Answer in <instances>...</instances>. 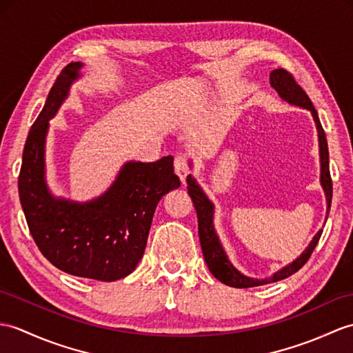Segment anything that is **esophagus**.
<instances>
[{
  "mask_svg": "<svg viewBox=\"0 0 353 353\" xmlns=\"http://www.w3.org/2000/svg\"><path fill=\"white\" fill-rule=\"evenodd\" d=\"M174 170H176V174L180 177L182 182H185L188 174H190V167H188V158L185 154H179L174 159Z\"/></svg>",
  "mask_w": 353,
  "mask_h": 353,
  "instance_id": "esophagus-1",
  "label": "esophagus"
}]
</instances>
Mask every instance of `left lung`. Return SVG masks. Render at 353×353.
Wrapping results in <instances>:
<instances>
[{
  "instance_id": "1",
  "label": "left lung",
  "mask_w": 353,
  "mask_h": 353,
  "mask_svg": "<svg viewBox=\"0 0 353 353\" xmlns=\"http://www.w3.org/2000/svg\"><path fill=\"white\" fill-rule=\"evenodd\" d=\"M270 85L281 97L284 102L290 105L299 106V108L308 110L313 116V120L316 123L317 129V138H319V157H321V185L323 188L325 199H326V215L330 214L331 208V200H332V182H331V174H330V153H327V143H326V135L325 130L321 125V120H319L317 111L314 110L313 103H311L310 97L307 93L302 90L294 78L290 75L288 70L284 69H275L270 72ZM188 182V194L192 199L194 208L196 210V218H199V236H200V245L203 250L204 260H206V265L216 280L224 283L225 285H230V288L236 289H247V288H256V285H263L269 283H275L284 280L307 263L310 259L311 252L314 251L316 245L321 239L322 230H319L313 241L308 243L305 251L301 254L298 259H294L292 263L285 265L280 270H276L268 278H251L243 275L242 272L237 270L230 260H228L227 252L224 251L223 243H221L219 237L215 232L214 225V214H215V206L212 203L208 195L204 194L201 186L196 183V180L190 174L186 177ZM327 218V216H326Z\"/></svg>"
}]
</instances>
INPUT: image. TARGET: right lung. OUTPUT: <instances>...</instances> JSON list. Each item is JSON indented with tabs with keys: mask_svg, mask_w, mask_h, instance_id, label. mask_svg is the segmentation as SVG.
I'll use <instances>...</instances> for the list:
<instances>
[{
	"mask_svg": "<svg viewBox=\"0 0 353 353\" xmlns=\"http://www.w3.org/2000/svg\"><path fill=\"white\" fill-rule=\"evenodd\" d=\"M83 63L65 65L42 112L31 126L22 154L19 199L40 252L63 272L97 281H116L135 270L149 237L153 214L167 192L177 190L173 157L157 162L129 161L112 185L90 201L55 196L46 183L49 120L68 99Z\"/></svg>",
	"mask_w": 353,
	"mask_h": 353,
	"instance_id": "1",
	"label": "right lung"
}]
</instances>
